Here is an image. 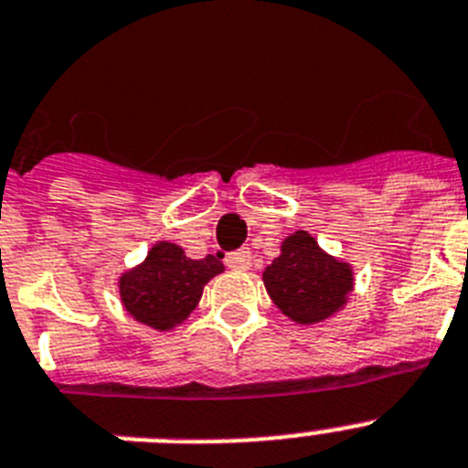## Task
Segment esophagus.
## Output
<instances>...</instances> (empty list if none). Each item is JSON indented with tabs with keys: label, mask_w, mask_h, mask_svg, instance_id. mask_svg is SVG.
Listing matches in <instances>:
<instances>
[{
	"label": "esophagus",
	"mask_w": 468,
	"mask_h": 468,
	"mask_svg": "<svg viewBox=\"0 0 468 468\" xmlns=\"http://www.w3.org/2000/svg\"><path fill=\"white\" fill-rule=\"evenodd\" d=\"M225 262H227V267H231V270H239V272H243V270H249L250 267V250H246V249L231 250V253H227Z\"/></svg>",
	"instance_id": "esophagus-1"
}]
</instances>
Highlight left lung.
<instances>
[{
	"instance_id": "1",
	"label": "left lung",
	"mask_w": 468,
	"mask_h": 468,
	"mask_svg": "<svg viewBox=\"0 0 468 468\" xmlns=\"http://www.w3.org/2000/svg\"><path fill=\"white\" fill-rule=\"evenodd\" d=\"M274 305L298 324H314L341 310L353 291V270L326 255L307 231L282 243V255L262 272Z\"/></svg>"
}]
</instances>
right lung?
<instances>
[{
  "mask_svg": "<svg viewBox=\"0 0 468 468\" xmlns=\"http://www.w3.org/2000/svg\"><path fill=\"white\" fill-rule=\"evenodd\" d=\"M225 270L219 258H186L170 241L155 243L146 261L120 277V298L132 317L154 329L167 331L185 322L215 274Z\"/></svg>",
  "mask_w": 468,
  "mask_h": 468,
  "instance_id": "obj_1",
  "label": "right lung"
}]
</instances>
